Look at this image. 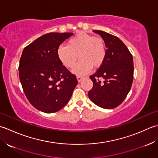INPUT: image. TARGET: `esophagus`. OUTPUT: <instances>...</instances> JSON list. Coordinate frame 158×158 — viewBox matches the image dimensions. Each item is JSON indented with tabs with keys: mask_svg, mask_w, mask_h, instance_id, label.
I'll use <instances>...</instances> for the list:
<instances>
[{
	"mask_svg": "<svg viewBox=\"0 0 158 158\" xmlns=\"http://www.w3.org/2000/svg\"><path fill=\"white\" fill-rule=\"evenodd\" d=\"M83 79V77L82 76H77V80H78V82H80Z\"/></svg>",
	"mask_w": 158,
	"mask_h": 158,
	"instance_id": "1",
	"label": "esophagus"
}]
</instances>
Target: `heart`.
<instances>
[{"label": "heart", "instance_id": "heart-1", "mask_svg": "<svg viewBox=\"0 0 158 158\" xmlns=\"http://www.w3.org/2000/svg\"><path fill=\"white\" fill-rule=\"evenodd\" d=\"M106 47L102 38L93 37L80 32L67 41V46H60L57 56L63 65L67 68L75 65L78 56L80 60L72 70L77 76H84L91 72L92 67H99L106 57Z\"/></svg>", "mask_w": 158, "mask_h": 158}]
</instances>
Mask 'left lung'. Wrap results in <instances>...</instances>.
<instances>
[{
  "instance_id": "left-lung-1",
  "label": "left lung",
  "mask_w": 158,
  "mask_h": 158,
  "mask_svg": "<svg viewBox=\"0 0 158 158\" xmlns=\"http://www.w3.org/2000/svg\"><path fill=\"white\" fill-rule=\"evenodd\" d=\"M93 32L100 35L107 49L104 63L90 76L93 86L88 95L99 107L112 109L123 102L130 91L134 76L133 57L117 37L102 31Z\"/></svg>"
}]
</instances>
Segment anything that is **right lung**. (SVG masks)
I'll return each mask as SVG.
<instances>
[{
	"label": "right lung",
	"instance_id": "1",
	"mask_svg": "<svg viewBox=\"0 0 158 158\" xmlns=\"http://www.w3.org/2000/svg\"><path fill=\"white\" fill-rule=\"evenodd\" d=\"M72 33H50L37 38L22 52L19 77L27 99L34 107L52 113L65 106L78 84L75 75L63 65L57 49Z\"/></svg>",
	"mask_w": 158,
	"mask_h": 158
}]
</instances>
